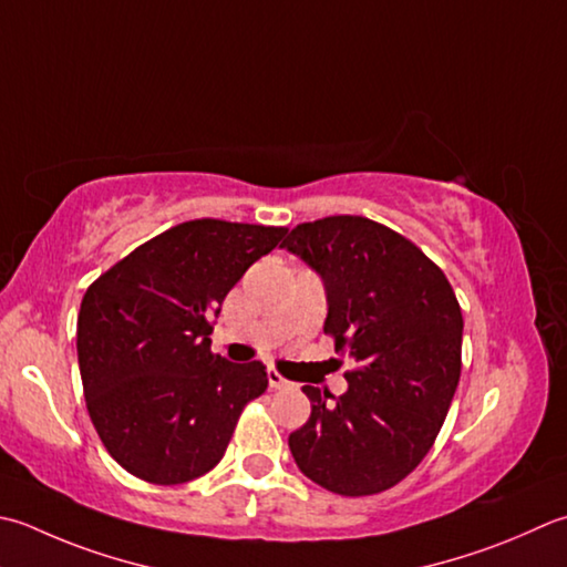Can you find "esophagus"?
I'll return each instance as SVG.
<instances>
[{
  "instance_id": "34e87169",
  "label": "esophagus",
  "mask_w": 567,
  "mask_h": 567,
  "mask_svg": "<svg viewBox=\"0 0 567 567\" xmlns=\"http://www.w3.org/2000/svg\"><path fill=\"white\" fill-rule=\"evenodd\" d=\"M268 383H270L272 391H282V388H292V381H287L285 375L277 373L275 369L268 371Z\"/></svg>"
}]
</instances>
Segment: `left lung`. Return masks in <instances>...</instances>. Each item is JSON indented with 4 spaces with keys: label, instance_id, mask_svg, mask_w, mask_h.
Returning a JSON list of instances; mask_svg holds the SVG:
<instances>
[{
    "label": "left lung",
    "instance_id": "left-lung-1",
    "mask_svg": "<svg viewBox=\"0 0 567 567\" xmlns=\"http://www.w3.org/2000/svg\"><path fill=\"white\" fill-rule=\"evenodd\" d=\"M282 248L327 290L324 334L353 369L334 398L302 385L312 415L290 450L315 484L341 496L391 489L423 462L462 373V309L450 280L401 233L363 216L299 224Z\"/></svg>",
    "mask_w": 567,
    "mask_h": 567
}]
</instances>
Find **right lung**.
Returning a JSON list of instances; mask_svg holds the SVG:
<instances>
[{
	"label": "right lung",
	"instance_id": "right-lung-1",
	"mask_svg": "<svg viewBox=\"0 0 567 567\" xmlns=\"http://www.w3.org/2000/svg\"><path fill=\"white\" fill-rule=\"evenodd\" d=\"M287 228L196 218L142 243L87 287L78 365L87 415L122 470L184 484L224 457L238 417L265 393L260 361L210 351L226 295Z\"/></svg>",
	"mask_w": 567,
	"mask_h": 567
}]
</instances>
